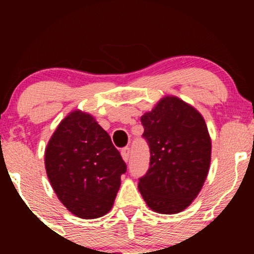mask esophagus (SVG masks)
Instances as JSON below:
<instances>
[{"mask_svg":"<svg viewBox=\"0 0 254 254\" xmlns=\"http://www.w3.org/2000/svg\"><path fill=\"white\" fill-rule=\"evenodd\" d=\"M121 154H122V157H123L124 161L127 162V160H129V157H130V148H124V149L121 151Z\"/></svg>","mask_w":254,"mask_h":254,"instance_id":"34e87169","label":"esophagus"}]
</instances>
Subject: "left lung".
Listing matches in <instances>:
<instances>
[{"label":"left lung","mask_w":254,"mask_h":254,"mask_svg":"<svg viewBox=\"0 0 254 254\" xmlns=\"http://www.w3.org/2000/svg\"><path fill=\"white\" fill-rule=\"evenodd\" d=\"M150 150L138 190L151 210L177 214L188 208L205 182L211 139L198 111L177 97L162 98L141 117Z\"/></svg>","instance_id":"8db88e82"}]
</instances>
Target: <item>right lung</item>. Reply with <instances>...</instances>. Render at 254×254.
Returning <instances> with one entry per match:
<instances>
[{"label": "right lung", "mask_w": 254, "mask_h": 254, "mask_svg": "<svg viewBox=\"0 0 254 254\" xmlns=\"http://www.w3.org/2000/svg\"><path fill=\"white\" fill-rule=\"evenodd\" d=\"M45 168L58 199L71 214L90 220L107 214L127 165L93 116L72 111L45 150Z\"/></svg>", "instance_id": "obj_1"}]
</instances>
